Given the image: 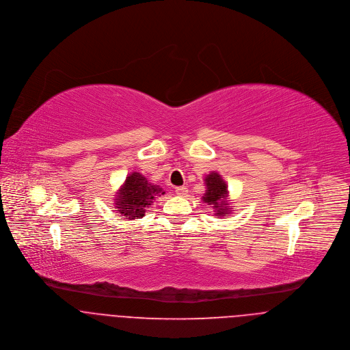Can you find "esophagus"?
Returning a JSON list of instances; mask_svg holds the SVG:
<instances>
[{
  "instance_id": "esophagus-1",
  "label": "esophagus",
  "mask_w": 350,
  "mask_h": 350,
  "mask_svg": "<svg viewBox=\"0 0 350 350\" xmlns=\"http://www.w3.org/2000/svg\"><path fill=\"white\" fill-rule=\"evenodd\" d=\"M187 187L186 186H180V187H176L175 189V193H176V196H179V197H185V196H187Z\"/></svg>"
}]
</instances>
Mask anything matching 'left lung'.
I'll list each match as a JSON object with an SVG mask.
<instances>
[{
  "mask_svg": "<svg viewBox=\"0 0 350 350\" xmlns=\"http://www.w3.org/2000/svg\"><path fill=\"white\" fill-rule=\"evenodd\" d=\"M204 185H206V193L203 194L202 200L208 204H214L213 207L215 208V215L222 217L229 211H232L228 202V196H229L228 186L219 174L217 172L208 174L204 178Z\"/></svg>",
  "mask_w": 350,
  "mask_h": 350,
  "instance_id": "8db88e82",
  "label": "left lung"
}]
</instances>
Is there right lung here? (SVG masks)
Returning <instances> with one entry per match:
<instances>
[{"mask_svg": "<svg viewBox=\"0 0 350 350\" xmlns=\"http://www.w3.org/2000/svg\"><path fill=\"white\" fill-rule=\"evenodd\" d=\"M164 194L161 187L150 183L146 176L139 172H132L118 190L114 206L125 218L136 219L144 217L146 207H150L154 198Z\"/></svg>", "mask_w": 350, "mask_h": 350, "instance_id": "add662e5", "label": "right lung"}]
</instances>
